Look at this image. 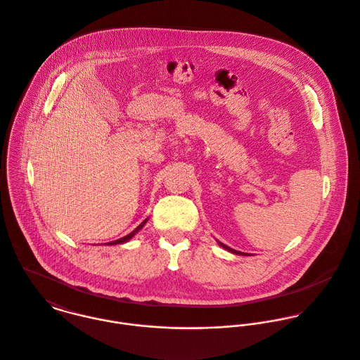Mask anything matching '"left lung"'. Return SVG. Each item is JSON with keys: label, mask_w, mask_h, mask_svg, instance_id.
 I'll return each instance as SVG.
<instances>
[{"label": "left lung", "mask_w": 360, "mask_h": 360, "mask_svg": "<svg viewBox=\"0 0 360 360\" xmlns=\"http://www.w3.org/2000/svg\"><path fill=\"white\" fill-rule=\"evenodd\" d=\"M218 243H219V245H221V247H224L225 250H228V251H231V252H233V254H239V255H248V254H244V252H241V251H238V250H233V248L228 247L226 244H224V243H221V241H218Z\"/></svg>", "instance_id": "obj_1"}]
</instances>
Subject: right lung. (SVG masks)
<instances>
[{
    "label": "right lung",
    "instance_id": "1",
    "mask_svg": "<svg viewBox=\"0 0 360 360\" xmlns=\"http://www.w3.org/2000/svg\"><path fill=\"white\" fill-rule=\"evenodd\" d=\"M145 222H146V219H145V221H143V222H142V224H141V225H139V226H138L135 231H132L129 235H127V236H124V238H121V239L115 240V241H110V243H108V244H121V243H125V241H128V240L132 239V238H134V235H135L138 231H141V229H142V226L145 225Z\"/></svg>",
    "mask_w": 360,
    "mask_h": 360
}]
</instances>
